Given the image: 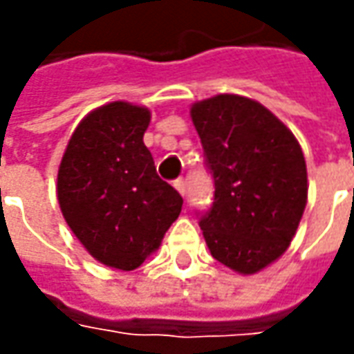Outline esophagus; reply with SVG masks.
<instances>
[{
    "mask_svg": "<svg viewBox=\"0 0 354 354\" xmlns=\"http://www.w3.org/2000/svg\"><path fill=\"white\" fill-rule=\"evenodd\" d=\"M173 187H175V189H177V191H179V193L185 197V179H177V181L173 183Z\"/></svg>",
    "mask_w": 354,
    "mask_h": 354,
    "instance_id": "1",
    "label": "esophagus"
}]
</instances>
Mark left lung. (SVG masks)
<instances>
[{"instance_id":"8db88e82","label":"left lung","mask_w":354,"mask_h":354,"mask_svg":"<svg viewBox=\"0 0 354 354\" xmlns=\"http://www.w3.org/2000/svg\"><path fill=\"white\" fill-rule=\"evenodd\" d=\"M191 118L214 181L203 236L214 260L256 274L288 250L306 211L304 151L268 108L238 94L193 104Z\"/></svg>"}]
</instances>
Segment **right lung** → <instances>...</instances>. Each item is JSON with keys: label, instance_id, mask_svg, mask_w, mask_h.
Returning <instances> with one entry per match:
<instances>
[{"label": "right lung", "instance_id": "obj_1", "mask_svg": "<svg viewBox=\"0 0 354 354\" xmlns=\"http://www.w3.org/2000/svg\"><path fill=\"white\" fill-rule=\"evenodd\" d=\"M149 120L147 108L122 100L96 108L71 136L57 177L75 236L92 258L124 272L159 248L183 207L143 143Z\"/></svg>", "mask_w": 354, "mask_h": 354}]
</instances>
